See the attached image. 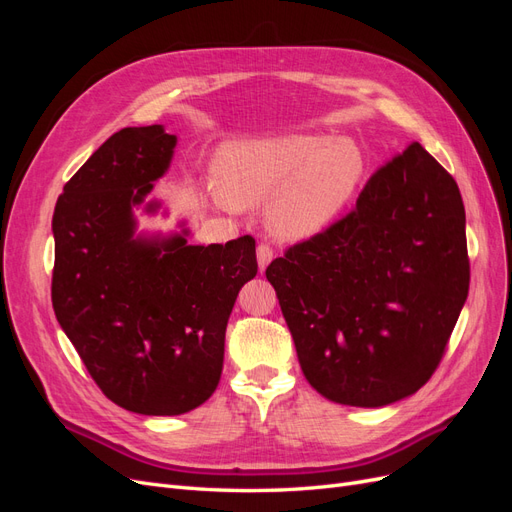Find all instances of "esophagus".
Instances as JSON below:
<instances>
[{
  "instance_id": "obj_1",
  "label": "esophagus",
  "mask_w": 512,
  "mask_h": 512,
  "mask_svg": "<svg viewBox=\"0 0 512 512\" xmlns=\"http://www.w3.org/2000/svg\"><path fill=\"white\" fill-rule=\"evenodd\" d=\"M256 258H258V269L265 271L269 267V262L273 260V250L267 243H260L256 250Z\"/></svg>"
}]
</instances>
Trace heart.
<instances>
[{"label": "heart", "instance_id": "heart-1", "mask_svg": "<svg viewBox=\"0 0 512 512\" xmlns=\"http://www.w3.org/2000/svg\"><path fill=\"white\" fill-rule=\"evenodd\" d=\"M365 170L348 138L275 134L224 143L211 164L215 196L235 209L265 205V226L280 241H307L350 203Z\"/></svg>", "mask_w": 512, "mask_h": 512}]
</instances>
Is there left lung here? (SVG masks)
<instances>
[{
    "label": "left lung",
    "mask_w": 512,
    "mask_h": 512,
    "mask_svg": "<svg viewBox=\"0 0 512 512\" xmlns=\"http://www.w3.org/2000/svg\"><path fill=\"white\" fill-rule=\"evenodd\" d=\"M303 374L329 401L382 408L436 371L468 299L466 209L412 143L356 207L267 267Z\"/></svg>",
    "instance_id": "8db88e82"
}]
</instances>
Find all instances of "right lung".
<instances>
[{
  "label": "right lung",
  "instance_id": "1",
  "mask_svg": "<svg viewBox=\"0 0 512 512\" xmlns=\"http://www.w3.org/2000/svg\"><path fill=\"white\" fill-rule=\"evenodd\" d=\"M164 126L123 128L64 185L53 213V309L91 378L117 406L185 414L218 389L226 324L256 277V241L192 245L177 230H138L136 211L173 162Z\"/></svg>",
  "mask_w": 512,
  "mask_h": 512
}]
</instances>
